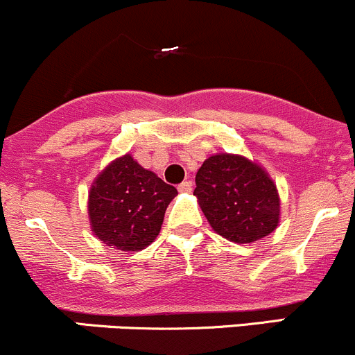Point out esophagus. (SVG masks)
I'll return each mask as SVG.
<instances>
[{
    "label": "esophagus",
    "mask_w": 355,
    "mask_h": 355,
    "mask_svg": "<svg viewBox=\"0 0 355 355\" xmlns=\"http://www.w3.org/2000/svg\"><path fill=\"white\" fill-rule=\"evenodd\" d=\"M178 189L181 193H191V189H193V184H191V181H184V182H181V184L178 186Z\"/></svg>",
    "instance_id": "esophagus-1"
}]
</instances>
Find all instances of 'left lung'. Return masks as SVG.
Segmentation results:
<instances>
[{
    "mask_svg": "<svg viewBox=\"0 0 355 355\" xmlns=\"http://www.w3.org/2000/svg\"><path fill=\"white\" fill-rule=\"evenodd\" d=\"M194 194L213 230L232 242H255L279 222V196L272 179L240 155L207 159L196 173Z\"/></svg>",
    "mask_w": 355,
    "mask_h": 355,
    "instance_id": "obj_1",
    "label": "left lung"
}]
</instances>
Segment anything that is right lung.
<instances>
[{
    "label": "right lung",
    "instance_id": "obj_1",
    "mask_svg": "<svg viewBox=\"0 0 355 355\" xmlns=\"http://www.w3.org/2000/svg\"><path fill=\"white\" fill-rule=\"evenodd\" d=\"M178 194L150 171L123 155L110 164L89 191L94 235L120 250H142L161 232L167 205Z\"/></svg>",
    "mask_w": 355,
    "mask_h": 355
}]
</instances>
